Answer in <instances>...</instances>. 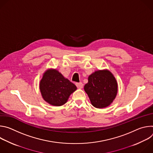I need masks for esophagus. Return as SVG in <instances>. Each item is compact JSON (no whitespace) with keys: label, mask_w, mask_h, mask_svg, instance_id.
<instances>
[{"label":"esophagus","mask_w":153,"mask_h":153,"mask_svg":"<svg viewBox=\"0 0 153 153\" xmlns=\"http://www.w3.org/2000/svg\"><path fill=\"white\" fill-rule=\"evenodd\" d=\"M76 86L77 87V88H79V89H81V88H83V83H82V82H79V83H76Z\"/></svg>","instance_id":"obj_1"}]
</instances>
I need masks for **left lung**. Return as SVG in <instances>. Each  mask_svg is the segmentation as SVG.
<instances>
[{
  "mask_svg": "<svg viewBox=\"0 0 153 153\" xmlns=\"http://www.w3.org/2000/svg\"><path fill=\"white\" fill-rule=\"evenodd\" d=\"M84 90L94 107L103 108L110 105L115 99L117 83L110 71L99 70L88 77Z\"/></svg>",
  "mask_w": 153,
  "mask_h": 153,
  "instance_id": "1",
  "label": "left lung"
}]
</instances>
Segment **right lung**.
<instances>
[{
  "label": "right lung",
  "mask_w": 153,
  "mask_h": 153,
  "mask_svg": "<svg viewBox=\"0 0 153 153\" xmlns=\"http://www.w3.org/2000/svg\"><path fill=\"white\" fill-rule=\"evenodd\" d=\"M76 89L74 83L56 70H47L40 82V90L43 99L54 106L65 104Z\"/></svg>",
  "instance_id": "1"
}]
</instances>
